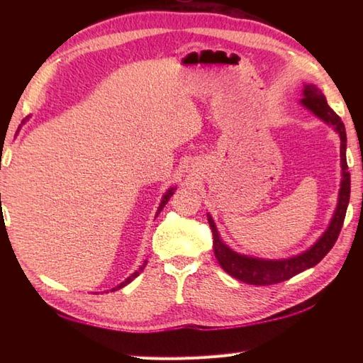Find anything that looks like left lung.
Here are the masks:
<instances>
[{
  "label": "left lung",
  "mask_w": 363,
  "mask_h": 363,
  "mask_svg": "<svg viewBox=\"0 0 363 363\" xmlns=\"http://www.w3.org/2000/svg\"><path fill=\"white\" fill-rule=\"evenodd\" d=\"M307 109H311L317 117L325 120L329 125H333L334 129L340 135V160H342V169H343V179L340 194H338V204L334 213V218L330 221L326 233L320 237V240L315 243L311 250L299 254V256L284 259V260H262L254 257H246L242 254H237L233 250L221 242L218 235L217 226H215L213 220L209 217V225L213 234V252L217 257L218 264L225 269L228 274H230L235 279L251 284V285H273L277 282L287 281L290 277L296 276L298 273L304 272L307 268H312L318 264V262L326 256V254L333 250L335 245L338 234H340L346 209H348L350 203V194H351V174L348 172V162H346V130L342 118L330 109L325 95L321 94L312 84L304 86V98L301 99Z\"/></svg>",
  "instance_id": "1"
}]
</instances>
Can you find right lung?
<instances>
[{
	"label": "right lung",
	"instance_id": "right-lung-1",
	"mask_svg": "<svg viewBox=\"0 0 363 363\" xmlns=\"http://www.w3.org/2000/svg\"><path fill=\"white\" fill-rule=\"evenodd\" d=\"M172 195H173V189H172V190H168V191H167V195L164 196V199H162V203H160V206H159V212L162 211V207H164V206H165V204L168 203V199H169V196H172ZM159 212H157V213H159ZM145 265H146V262H145V264H143V265L140 267V269H137V272H135V273H133V274H130V276L128 277V279H126L125 282H121L120 285H117V287H115L113 290H118V289H121V287H125V285H126V284H129L130 281H133V279H134V277H137V276H138V273H140V272H142V269L145 268Z\"/></svg>",
	"mask_w": 363,
	"mask_h": 363
}]
</instances>
